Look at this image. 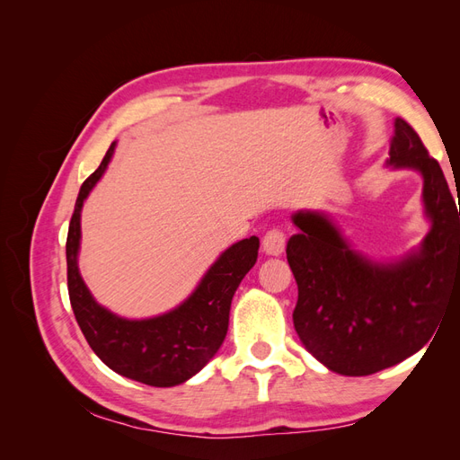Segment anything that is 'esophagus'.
I'll return each instance as SVG.
<instances>
[{
    "instance_id": "34e87169",
    "label": "esophagus",
    "mask_w": 460,
    "mask_h": 460,
    "mask_svg": "<svg viewBox=\"0 0 460 460\" xmlns=\"http://www.w3.org/2000/svg\"><path fill=\"white\" fill-rule=\"evenodd\" d=\"M286 247V234L280 228H272L262 238V252L267 255H282Z\"/></svg>"
}]
</instances>
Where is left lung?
I'll list each match as a JSON object with an SVG mask.
<instances>
[{
  "label": "left lung",
  "instance_id": "1",
  "mask_svg": "<svg viewBox=\"0 0 460 460\" xmlns=\"http://www.w3.org/2000/svg\"><path fill=\"white\" fill-rule=\"evenodd\" d=\"M387 164L424 178L431 228L419 252L374 262L355 252L324 213L291 217L299 228L286 247L299 289L294 326L305 349L343 376H368L420 351L451 288L460 286V208L439 163L402 119H395Z\"/></svg>",
  "mask_w": 460,
  "mask_h": 460
}]
</instances>
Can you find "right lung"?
<instances>
[{
	"label": "right lung",
	"mask_w": 460,
	"mask_h": 460,
	"mask_svg": "<svg viewBox=\"0 0 460 460\" xmlns=\"http://www.w3.org/2000/svg\"><path fill=\"white\" fill-rule=\"evenodd\" d=\"M115 142L102 164L84 180L66 235V284L76 323L86 341L117 374L153 387H172L196 376L220 349L228 332L232 297L253 269L259 238L252 235L228 247L201 278L193 294L176 309L144 320L117 316L97 303L78 272L80 213L115 153Z\"/></svg>",
	"instance_id": "1"
}]
</instances>
